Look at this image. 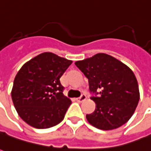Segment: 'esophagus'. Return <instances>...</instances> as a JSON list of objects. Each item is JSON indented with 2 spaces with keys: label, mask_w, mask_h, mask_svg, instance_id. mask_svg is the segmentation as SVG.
<instances>
[{
  "label": "esophagus",
  "mask_w": 151,
  "mask_h": 151,
  "mask_svg": "<svg viewBox=\"0 0 151 151\" xmlns=\"http://www.w3.org/2000/svg\"><path fill=\"white\" fill-rule=\"evenodd\" d=\"M86 98H87L86 95H85V94H82L81 97H78V98H77L76 100L78 101V102H82V101H83L84 100H86Z\"/></svg>",
  "instance_id": "34e87169"
}]
</instances>
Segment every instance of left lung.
<instances>
[{"instance_id":"obj_1","label":"left lung","mask_w":151,"mask_h":151,"mask_svg":"<svg viewBox=\"0 0 151 151\" xmlns=\"http://www.w3.org/2000/svg\"><path fill=\"white\" fill-rule=\"evenodd\" d=\"M75 65L88 79L91 99L96 103L95 111L86 116L88 122L103 131L127 123L140 99L137 80L132 69L106 54L77 61Z\"/></svg>"}]
</instances>
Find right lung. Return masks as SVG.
<instances>
[{
    "instance_id": "right-lung-1",
    "label": "right lung",
    "mask_w": 151,
    "mask_h": 151,
    "mask_svg": "<svg viewBox=\"0 0 151 151\" xmlns=\"http://www.w3.org/2000/svg\"><path fill=\"white\" fill-rule=\"evenodd\" d=\"M71 60L46 52L21 67L14 80L11 98L21 119L37 129L61 122L72 101L63 95L59 78Z\"/></svg>"
}]
</instances>
